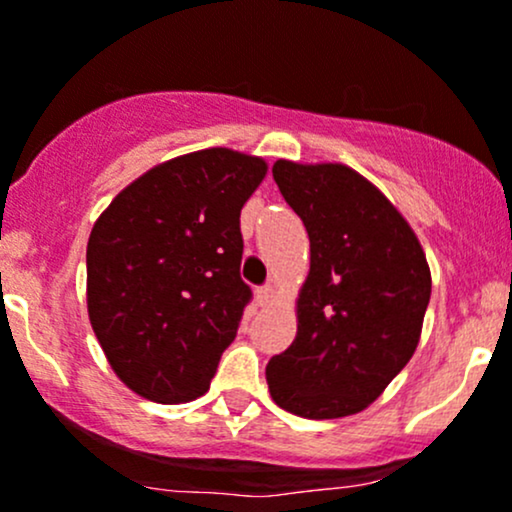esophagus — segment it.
I'll list each match as a JSON object with an SVG mask.
<instances>
[{
    "label": "esophagus",
    "mask_w": 512,
    "mask_h": 512,
    "mask_svg": "<svg viewBox=\"0 0 512 512\" xmlns=\"http://www.w3.org/2000/svg\"><path fill=\"white\" fill-rule=\"evenodd\" d=\"M257 304L260 306H267V304H272L274 301V297H277V289L272 287V284H267V287H260L257 289Z\"/></svg>",
    "instance_id": "1"
}]
</instances>
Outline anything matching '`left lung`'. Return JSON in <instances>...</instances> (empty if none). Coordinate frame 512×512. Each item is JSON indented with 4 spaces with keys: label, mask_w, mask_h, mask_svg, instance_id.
Returning a JSON list of instances; mask_svg holds the SVG:
<instances>
[{
    "label": "left lung",
    "mask_w": 512,
    "mask_h": 512,
    "mask_svg": "<svg viewBox=\"0 0 512 512\" xmlns=\"http://www.w3.org/2000/svg\"><path fill=\"white\" fill-rule=\"evenodd\" d=\"M272 176L304 220L311 267L297 338L267 363L270 395L306 419L363 412L417 351L432 294L427 257L400 211L351 166L279 159Z\"/></svg>",
    "instance_id": "left-lung-1"
}]
</instances>
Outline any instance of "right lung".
Here are the masks:
<instances>
[{"label": "right lung", "mask_w": 512, "mask_h": 512, "mask_svg": "<svg viewBox=\"0 0 512 512\" xmlns=\"http://www.w3.org/2000/svg\"><path fill=\"white\" fill-rule=\"evenodd\" d=\"M265 159L225 147L157 164L95 220L88 316L129 390L161 405L208 392L252 292L240 211Z\"/></svg>", "instance_id": "add662e5"}]
</instances>
